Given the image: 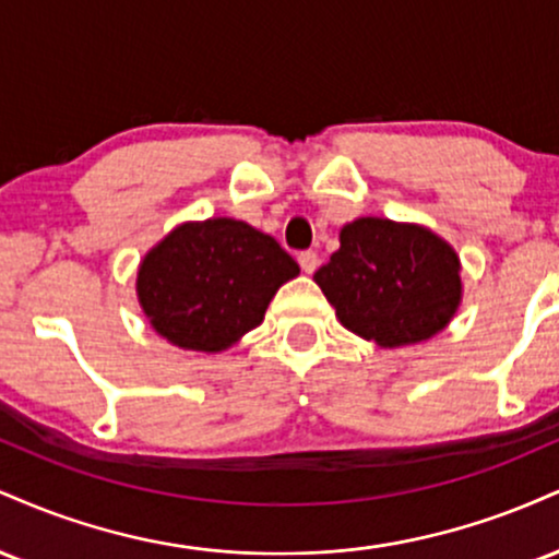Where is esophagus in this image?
Masks as SVG:
<instances>
[{"label": "esophagus", "mask_w": 559, "mask_h": 559, "mask_svg": "<svg viewBox=\"0 0 559 559\" xmlns=\"http://www.w3.org/2000/svg\"><path fill=\"white\" fill-rule=\"evenodd\" d=\"M299 265L305 273H316L318 265H320V258L318 252H312V249H307V252H299Z\"/></svg>", "instance_id": "34e87169"}]
</instances>
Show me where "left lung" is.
Returning a JSON list of instances; mask_svg holds the SVG:
<instances>
[{
	"label": "left lung",
	"instance_id": "8db88e82",
	"mask_svg": "<svg viewBox=\"0 0 559 559\" xmlns=\"http://www.w3.org/2000/svg\"><path fill=\"white\" fill-rule=\"evenodd\" d=\"M316 273L344 329L378 346L418 344L444 331L463 299L460 258L433 230L357 217Z\"/></svg>",
	"mask_w": 559,
	"mask_h": 559
}]
</instances>
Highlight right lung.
I'll list each match as a JSON object with an SVG mask.
<instances>
[{"label":"right lung","instance_id":"add662e5","mask_svg":"<svg viewBox=\"0 0 559 559\" xmlns=\"http://www.w3.org/2000/svg\"><path fill=\"white\" fill-rule=\"evenodd\" d=\"M299 265L273 236L234 217L181 223L139 265L136 294L159 336L181 349L223 352L258 329Z\"/></svg>","mask_w":559,"mask_h":559}]
</instances>
